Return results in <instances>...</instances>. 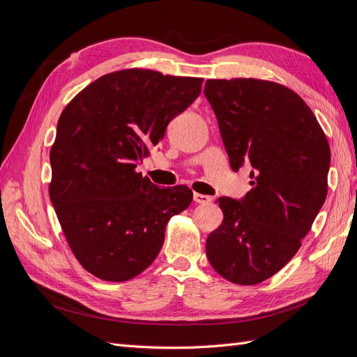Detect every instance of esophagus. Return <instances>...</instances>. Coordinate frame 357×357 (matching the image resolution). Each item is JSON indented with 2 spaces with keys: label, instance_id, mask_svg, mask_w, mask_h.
I'll return each mask as SVG.
<instances>
[{
  "label": "esophagus",
  "instance_id": "esophagus-1",
  "mask_svg": "<svg viewBox=\"0 0 357 357\" xmlns=\"http://www.w3.org/2000/svg\"><path fill=\"white\" fill-rule=\"evenodd\" d=\"M193 201H195L197 204H208L211 201L210 197L207 195H202V193H193Z\"/></svg>",
  "mask_w": 357,
  "mask_h": 357
}]
</instances>
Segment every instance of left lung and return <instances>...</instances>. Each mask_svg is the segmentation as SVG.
Wrapping results in <instances>:
<instances>
[{
    "mask_svg": "<svg viewBox=\"0 0 357 357\" xmlns=\"http://www.w3.org/2000/svg\"><path fill=\"white\" fill-rule=\"evenodd\" d=\"M231 168L252 165L244 198L218 199L223 222L205 252L236 284L278 273L301 247L328 195L331 149L314 113L298 93L268 80L205 82Z\"/></svg>",
    "mask_w": 357,
    "mask_h": 357,
    "instance_id": "1",
    "label": "left lung"
}]
</instances>
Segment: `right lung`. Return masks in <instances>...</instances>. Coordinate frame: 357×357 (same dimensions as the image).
<instances>
[{"mask_svg": "<svg viewBox=\"0 0 357 357\" xmlns=\"http://www.w3.org/2000/svg\"><path fill=\"white\" fill-rule=\"evenodd\" d=\"M202 79L131 68L105 74L63 109L50 149V201L80 265L105 282L142 274L165 226L189 207L186 186L160 189L137 172Z\"/></svg>", "mask_w": 357, "mask_h": 357, "instance_id": "1", "label": "right lung"}]
</instances>
